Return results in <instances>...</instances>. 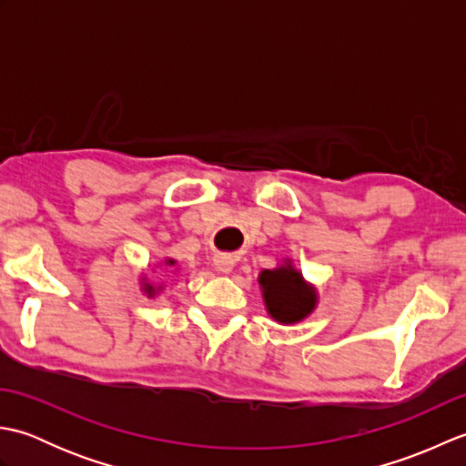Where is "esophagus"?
<instances>
[{
	"label": "esophagus",
	"instance_id": "obj_1",
	"mask_svg": "<svg viewBox=\"0 0 466 466\" xmlns=\"http://www.w3.org/2000/svg\"><path fill=\"white\" fill-rule=\"evenodd\" d=\"M214 266L220 272H230L232 270V266H234V260L230 258V256H226V254H218V256H214Z\"/></svg>",
	"mask_w": 466,
	"mask_h": 466
}]
</instances>
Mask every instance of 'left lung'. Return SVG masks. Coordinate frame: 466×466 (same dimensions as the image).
I'll list each match as a JSON object with an SVG mask.
<instances>
[{
    "label": "left lung",
    "mask_w": 466,
    "mask_h": 466,
    "mask_svg": "<svg viewBox=\"0 0 466 466\" xmlns=\"http://www.w3.org/2000/svg\"><path fill=\"white\" fill-rule=\"evenodd\" d=\"M266 310L282 324L300 322L316 306L314 286L306 284L302 274L290 264L276 270H262L260 279Z\"/></svg>",
    "instance_id": "obj_1"
}]
</instances>
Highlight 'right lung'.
Masks as SVG:
<instances>
[{
  "instance_id": "add662e5",
  "label": "right lung",
  "mask_w": 466,
  "mask_h": 466,
  "mask_svg": "<svg viewBox=\"0 0 466 466\" xmlns=\"http://www.w3.org/2000/svg\"><path fill=\"white\" fill-rule=\"evenodd\" d=\"M166 264H167V266H174V260H167ZM144 290L147 292V296H154V294H156V290H154V286H152V284H144Z\"/></svg>"
}]
</instances>
